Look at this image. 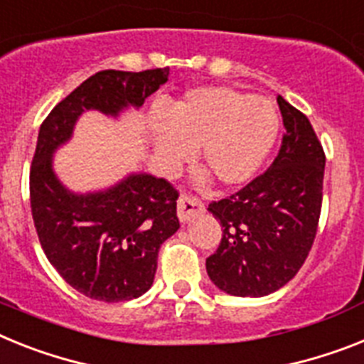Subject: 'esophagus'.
<instances>
[{
    "label": "esophagus",
    "mask_w": 364,
    "mask_h": 364,
    "mask_svg": "<svg viewBox=\"0 0 364 364\" xmlns=\"http://www.w3.org/2000/svg\"><path fill=\"white\" fill-rule=\"evenodd\" d=\"M203 209H205V205L201 203V200H198L192 194H183L177 200V216H179L181 222H188V220L194 218L196 215L203 213Z\"/></svg>",
    "instance_id": "esophagus-1"
}]
</instances>
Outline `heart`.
Instances as JSON below:
<instances>
[{"label": "heart", "instance_id": "1", "mask_svg": "<svg viewBox=\"0 0 364 364\" xmlns=\"http://www.w3.org/2000/svg\"><path fill=\"white\" fill-rule=\"evenodd\" d=\"M157 159L176 170L200 149V164L216 183H248L279 133V112L267 97L229 87H198L151 122Z\"/></svg>", "mask_w": 364, "mask_h": 364}]
</instances>
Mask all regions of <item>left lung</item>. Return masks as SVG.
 <instances>
[{
  "instance_id": "8db88e82",
  "label": "left lung",
  "mask_w": 364,
  "mask_h": 364,
  "mask_svg": "<svg viewBox=\"0 0 364 364\" xmlns=\"http://www.w3.org/2000/svg\"><path fill=\"white\" fill-rule=\"evenodd\" d=\"M285 133L267 172L209 209L222 240L207 274L233 296L272 294L298 274L311 252L322 210L326 154L309 118L277 96Z\"/></svg>"
}]
</instances>
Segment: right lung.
<instances>
[{"mask_svg": "<svg viewBox=\"0 0 364 364\" xmlns=\"http://www.w3.org/2000/svg\"><path fill=\"white\" fill-rule=\"evenodd\" d=\"M168 68L102 70L46 116L29 172V196L46 257L68 285L100 301H127L154 285L161 244L179 229V192L166 179L131 173L114 187L73 194L53 172V151L72 136L81 112L116 116L140 107L168 81Z\"/></svg>", "mask_w": 364, "mask_h": 364, "instance_id": "obj_1", "label": "right lung"}]
</instances>
